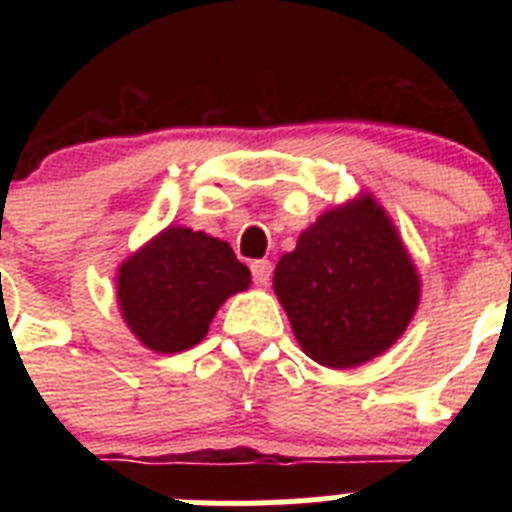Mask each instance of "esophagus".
I'll use <instances>...</instances> for the list:
<instances>
[{"label": "esophagus", "instance_id": "esophagus-1", "mask_svg": "<svg viewBox=\"0 0 512 512\" xmlns=\"http://www.w3.org/2000/svg\"><path fill=\"white\" fill-rule=\"evenodd\" d=\"M271 261L261 259V261H253L251 264V271H253V282L259 284V287H266V284L271 282Z\"/></svg>", "mask_w": 512, "mask_h": 512}]
</instances>
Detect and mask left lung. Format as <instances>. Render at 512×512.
<instances>
[{
    "instance_id": "8db88e82",
    "label": "left lung",
    "mask_w": 512,
    "mask_h": 512,
    "mask_svg": "<svg viewBox=\"0 0 512 512\" xmlns=\"http://www.w3.org/2000/svg\"><path fill=\"white\" fill-rule=\"evenodd\" d=\"M274 292L300 348L330 369L382 356L413 320L420 274L374 194L330 207L274 269Z\"/></svg>"
}]
</instances>
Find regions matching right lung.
Returning <instances> with one entry per match:
<instances>
[{
  "label": "right lung",
  "instance_id": "add662e5",
  "mask_svg": "<svg viewBox=\"0 0 512 512\" xmlns=\"http://www.w3.org/2000/svg\"><path fill=\"white\" fill-rule=\"evenodd\" d=\"M251 271L220 238L169 225L117 266V305L135 338L156 354H182L210 330L228 297L246 292Z\"/></svg>",
  "mask_w": 512,
  "mask_h": 512
}]
</instances>
